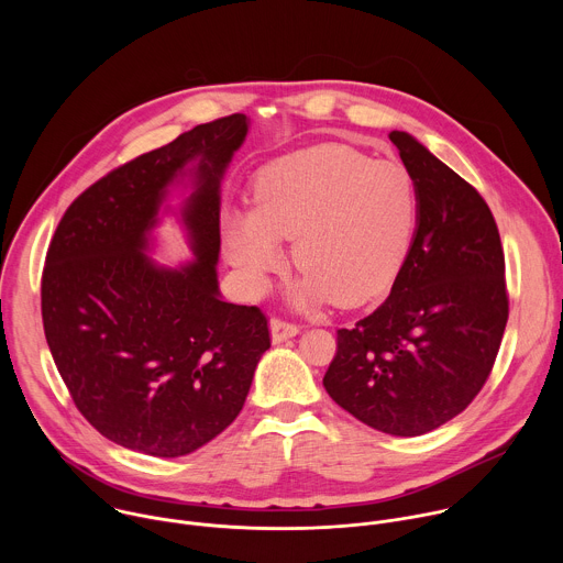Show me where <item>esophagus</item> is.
<instances>
[{
  "label": "esophagus",
  "mask_w": 563,
  "mask_h": 563,
  "mask_svg": "<svg viewBox=\"0 0 563 563\" xmlns=\"http://www.w3.org/2000/svg\"><path fill=\"white\" fill-rule=\"evenodd\" d=\"M269 328H272V341L274 343H283V341L298 334V325L291 323V320H285V318H272Z\"/></svg>",
  "instance_id": "obj_1"
}]
</instances>
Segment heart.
Segmentation results:
<instances>
[{
  "label": "heart",
  "instance_id": "obj_1",
  "mask_svg": "<svg viewBox=\"0 0 563 563\" xmlns=\"http://www.w3.org/2000/svg\"><path fill=\"white\" fill-rule=\"evenodd\" d=\"M419 216L417 185L396 159H369L345 144H320L265 167L254 209L227 213V250L252 291L285 265L294 238L302 280L296 302L332 296L343 305L385 291L410 250Z\"/></svg>",
  "mask_w": 563,
  "mask_h": 563
}]
</instances>
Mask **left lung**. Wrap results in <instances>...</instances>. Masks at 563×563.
<instances>
[{
	"instance_id": "obj_1",
	"label": "left lung",
	"mask_w": 563,
	"mask_h": 563,
	"mask_svg": "<svg viewBox=\"0 0 563 563\" xmlns=\"http://www.w3.org/2000/svg\"><path fill=\"white\" fill-rule=\"evenodd\" d=\"M389 140L417 185L419 227L391 294L350 330L323 385L365 426L432 432L486 385L508 323L506 258L481 194L404 131Z\"/></svg>"
}]
</instances>
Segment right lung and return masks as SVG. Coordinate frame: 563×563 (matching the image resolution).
Masks as SVG:
<instances>
[{"label":"right lung","mask_w":563,"mask_h":563,"mask_svg":"<svg viewBox=\"0 0 563 563\" xmlns=\"http://www.w3.org/2000/svg\"><path fill=\"white\" fill-rule=\"evenodd\" d=\"M247 135L233 113L142 153L64 211L42 272L44 334L75 408L109 441L185 456L245 406L272 347L256 305L220 298V176ZM194 156L199 189L186 208L197 263L159 271L142 254L164 187Z\"/></svg>","instance_id":"obj_1"}]
</instances>
